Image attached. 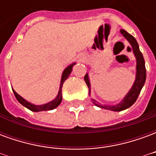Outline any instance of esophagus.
Segmentation results:
<instances>
[{"label":"esophagus","mask_w":156,"mask_h":156,"mask_svg":"<svg viewBox=\"0 0 156 156\" xmlns=\"http://www.w3.org/2000/svg\"><path fill=\"white\" fill-rule=\"evenodd\" d=\"M78 58H79V60L82 62H83L86 59V57H84V55H80L79 57H78Z\"/></svg>","instance_id":"esophagus-1"}]
</instances>
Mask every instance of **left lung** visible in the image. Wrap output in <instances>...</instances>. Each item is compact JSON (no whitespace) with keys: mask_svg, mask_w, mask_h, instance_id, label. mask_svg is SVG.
Masks as SVG:
<instances>
[{"mask_svg":"<svg viewBox=\"0 0 156 156\" xmlns=\"http://www.w3.org/2000/svg\"><path fill=\"white\" fill-rule=\"evenodd\" d=\"M120 32L122 35L124 36L125 38L127 39L129 42L130 43L133 48V52H134V56L136 58V78H135V81H134V84L132 86L131 89L129 91L126 96L123 98V100L115 105H102L98 104V102L95 99L92 98L91 101L93 104L98 106L99 108H105V109H108V110H112V111H122L126 108H129L130 106L134 105V102L137 100L138 96L140 93L141 89L143 88L145 82V78H146V70H145V66H144V60L143 58V55L141 53L139 48V45L138 42L136 41L135 38L129 33H128L126 31H124L123 29H121ZM84 80L87 83V86L88 87L89 89V94H91V85H90V82H89V78H88V73H86L84 76Z\"/></svg>","mask_w":156,"mask_h":156,"instance_id":"obj_1","label":"left lung"}]
</instances>
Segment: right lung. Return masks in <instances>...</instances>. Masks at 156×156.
Here are the masks:
<instances>
[{
    "mask_svg": "<svg viewBox=\"0 0 156 156\" xmlns=\"http://www.w3.org/2000/svg\"><path fill=\"white\" fill-rule=\"evenodd\" d=\"M75 64L74 63H73V64L69 65L68 67L65 68L64 71L62 73V78H61V83H60V88H59V91H58V96L56 97L54 100H52V101L49 102L48 104H45V105H33V104H31L30 102L27 101L26 99L21 97L20 95L16 93V92L13 89V93H14V94H15V97L16 98V99L18 100V102L22 105L24 107L26 108H27L28 109H30L31 111L33 112H39V111H47V110H51V109H53V108H57L58 105L61 104L62 102V84H63V83L65 82V80L67 79V78L69 77V75L72 72V68L73 67V65Z\"/></svg>",
    "mask_w": 156,
    "mask_h": 156,
    "instance_id": "right-lung-1",
    "label": "right lung"
}]
</instances>
